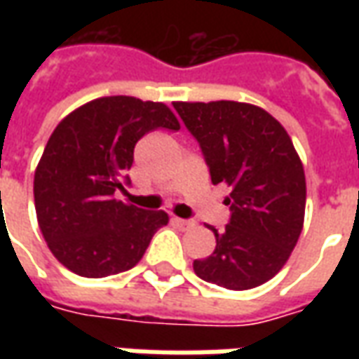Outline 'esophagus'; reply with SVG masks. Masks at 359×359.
<instances>
[{
    "instance_id": "esophagus-1",
    "label": "esophagus",
    "mask_w": 359,
    "mask_h": 359,
    "mask_svg": "<svg viewBox=\"0 0 359 359\" xmlns=\"http://www.w3.org/2000/svg\"><path fill=\"white\" fill-rule=\"evenodd\" d=\"M172 221H175V225L180 226L182 231H187V229H190V226H194V221H190V219L175 217V219H172Z\"/></svg>"
}]
</instances>
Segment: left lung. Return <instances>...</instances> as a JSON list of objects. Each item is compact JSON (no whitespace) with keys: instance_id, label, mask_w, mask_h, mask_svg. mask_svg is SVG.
I'll return each mask as SVG.
<instances>
[{"instance_id":"8db88e82","label":"left lung","mask_w":359,"mask_h":359,"mask_svg":"<svg viewBox=\"0 0 359 359\" xmlns=\"http://www.w3.org/2000/svg\"><path fill=\"white\" fill-rule=\"evenodd\" d=\"M210 167L225 182L231 210L223 231L210 226L217 246L194 259V273L229 290H248L283 269L300 238L306 177L292 140L277 118L241 102H175Z\"/></svg>"}]
</instances>
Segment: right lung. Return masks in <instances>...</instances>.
<instances>
[{
	"label": "right lung",
	"mask_w": 359,
	"mask_h": 359,
	"mask_svg": "<svg viewBox=\"0 0 359 359\" xmlns=\"http://www.w3.org/2000/svg\"><path fill=\"white\" fill-rule=\"evenodd\" d=\"M156 128H180L165 103L109 95L84 103L53 130L36 167L34 205L51 254L67 269L88 278L133 269L167 225L165 211L115 200L130 184L136 142Z\"/></svg>",
	"instance_id": "1"
}]
</instances>
